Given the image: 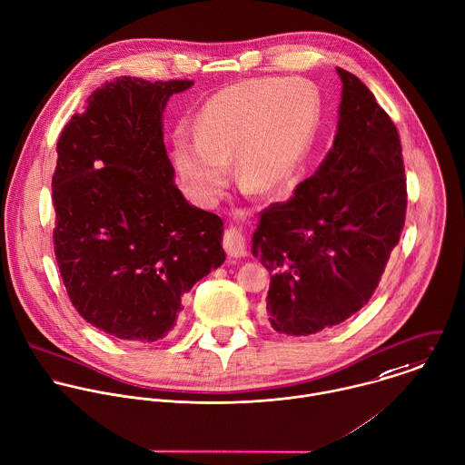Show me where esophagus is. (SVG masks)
Returning a JSON list of instances; mask_svg holds the SVG:
<instances>
[{
    "label": "esophagus",
    "instance_id": "esophagus-1",
    "mask_svg": "<svg viewBox=\"0 0 465 465\" xmlns=\"http://www.w3.org/2000/svg\"><path fill=\"white\" fill-rule=\"evenodd\" d=\"M224 250L230 257L241 259L246 255V239L242 235L241 230L237 228H230L224 233Z\"/></svg>",
    "mask_w": 465,
    "mask_h": 465
}]
</instances>
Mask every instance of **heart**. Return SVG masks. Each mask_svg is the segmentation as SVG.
<instances>
[{
	"mask_svg": "<svg viewBox=\"0 0 465 465\" xmlns=\"http://www.w3.org/2000/svg\"><path fill=\"white\" fill-rule=\"evenodd\" d=\"M321 115L317 88L304 79H248L215 94L197 121V139L183 141L177 168L203 201L230 183V161L242 183L282 186L304 159Z\"/></svg>",
	"mask_w": 465,
	"mask_h": 465,
	"instance_id": "1",
	"label": "heart"
}]
</instances>
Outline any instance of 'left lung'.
Here are the masks:
<instances>
[{
    "label": "left lung",
    "mask_w": 465,
    "mask_h": 465,
    "mask_svg": "<svg viewBox=\"0 0 465 465\" xmlns=\"http://www.w3.org/2000/svg\"><path fill=\"white\" fill-rule=\"evenodd\" d=\"M333 146L290 201L261 213L252 253L270 272L266 312L279 333L306 337L368 304L401 241L408 192L402 144L373 92L339 68Z\"/></svg>",
    "instance_id": "obj_1"
}]
</instances>
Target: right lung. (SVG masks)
<instances>
[{"label": "right lung", "mask_w": 465, "mask_h": 465, "mask_svg": "<svg viewBox=\"0 0 465 465\" xmlns=\"http://www.w3.org/2000/svg\"><path fill=\"white\" fill-rule=\"evenodd\" d=\"M192 84L115 77L57 141L52 203L63 284L86 322L126 342L166 337L183 295L226 259L221 217L184 199L163 141L168 99Z\"/></svg>", "instance_id": "right-lung-1"}]
</instances>
